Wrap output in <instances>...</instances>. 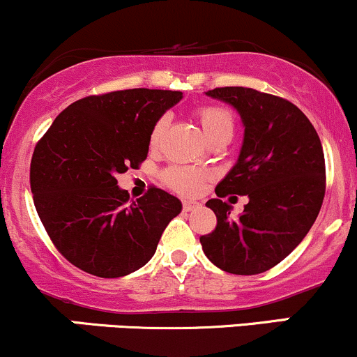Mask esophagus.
<instances>
[{
    "label": "esophagus",
    "mask_w": 357,
    "mask_h": 357,
    "mask_svg": "<svg viewBox=\"0 0 357 357\" xmlns=\"http://www.w3.org/2000/svg\"><path fill=\"white\" fill-rule=\"evenodd\" d=\"M182 207L185 212H192V211H195V208L200 207V202H197V200H183Z\"/></svg>",
    "instance_id": "34e87169"
}]
</instances>
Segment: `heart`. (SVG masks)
<instances>
[{
    "instance_id": "obj_1",
    "label": "heart",
    "mask_w": 357,
    "mask_h": 357,
    "mask_svg": "<svg viewBox=\"0 0 357 357\" xmlns=\"http://www.w3.org/2000/svg\"><path fill=\"white\" fill-rule=\"evenodd\" d=\"M195 116L212 145H225L232 140L234 132H236V119L229 108L222 105H202L195 110ZM165 130V119H160L153 125L149 137L150 149L157 150L160 146ZM205 177L207 174L204 170L192 169V167H172L163 174V182L178 194L194 195L199 192Z\"/></svg>"
}]
</instances>
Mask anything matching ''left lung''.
Returning a JSON list of instances; mask_svg holds the SVG:
<instances>
[{
	"label": "left lung",
	"instance_id": "1",
	"mask_svg": "<svg viewBox=\"0 0 357 357\" xmlns=\"http://www.w3.org/2000/svg\"><path fill=\"white\" fill-rule=\"evenodd\" d=\"M208 96L232 105L244 123L238 160L207 207L217 217L200 237L208 261L230 274L254 275L287 257L317 219L326 194L324 152L316 128L294 103L254 88L224 86ZM229 193L250 204L229 219Z\"/></svg>",
	"mask_w": 357,
	"mask_h": 357
}]
</instances>
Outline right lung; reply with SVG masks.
Masks as SVG:
<instances>
[{
	"label": "right lung",
	"mask_w": 357,
	"mask_h": 357,
	"mask_svg": "<svg viewBox=\"0 0 357 357\" xmlns=\"http://www.w3.org/2000/svg\"><path fill=\"white\" fill-rule=\"evenodd\" d=\"M182 91L133 90L91 95L71 103L38 142L29 167L35 207L66 261L96 278L115 279L153 257L177 197L150 187L128 202L116 175L138 169L153 125Z\"/></svg>",
	"instance_id": "add662e5"
}]
</instances>
